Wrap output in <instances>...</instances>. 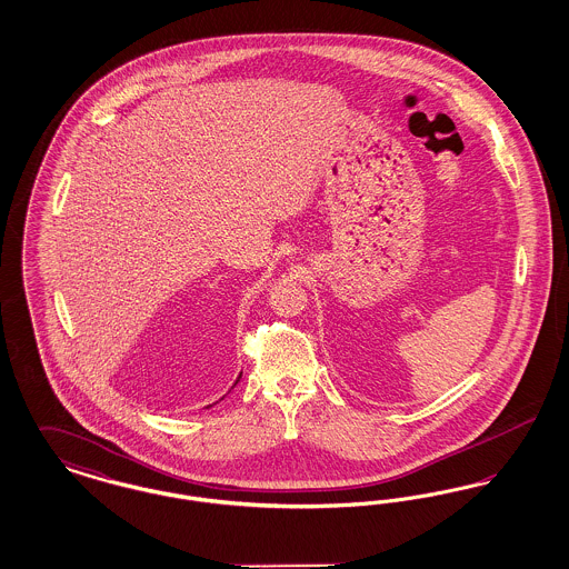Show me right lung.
Returning a JSON list of instances; mask_svg holds the SVG:
<instances>
[{"mask_svg": "<svg viewBox=\"0 0 569 569\" xmlns=\"http://www.w3.org/2000/svg\"><path fill=\"white\" fill-rule=\"evenodd\" d=\"M239 379H241V376H239ZM239 379H237V381H239ZM237 381H234V383H237Z\"/></svg>", "mask_w": 569, "mask_h": 569, "instance_id": "1", "label": "right lung"}]
</instances>
